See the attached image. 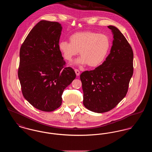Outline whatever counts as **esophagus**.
<instances>
[{
    "label": "esophagus",
    "mask_w": 152,
    "mask_h": 152,
    "mask_svg": "<svg viewBox=\"0 0 152 152\" xmlns=\"http://www.w3.org/2000/svg\"><path fill=\"white\" fill-rule=\"evenodd\" d=\"M75 73H76V76H79L80 75V72L78 70V69H75Z\"/></svg>",
    "instance_id": "obj_1"
}]
</instances>
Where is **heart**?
Masks as SVG:
<instances>
[{"label":"heart","mask_w":152,"mask_h":152,"mask_svg":"<svg viewBox=\"0 0 152 152\" xmlns=\"http://www.w3.org/2000/svg\"><path fill=\"white\" fill-rule=\"evenodd\" d=\"M69 42H60L58 49L66 61H71L80 51L81 58L76 64L97 67L104 61L110 48V40L104 34L92 31L76 32L69 37Z\"/></svg>","instance_id":"heart-1"}]
</instances>
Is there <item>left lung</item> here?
<instances>
[{
  "label": "left lung",
  "mask_w": 152,
  "mask_h": 152,
  "mask_svg": "<svg viewBox=\"0 0 152 152\" xmlns=\"http://www.w3.org/2000/svg\"><path fill=\"white\" fill-rule=\"evenodd\" d=\"M113 35L110 52L101 65L80 75L83 91V104L96 113L114 108L128 92L133 73V52L120 31L108 26Z\"/></svg>",
  "instance_id": "obj_1"
}]
</instances>
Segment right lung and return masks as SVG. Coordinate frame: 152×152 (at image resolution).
Segmentation results:
<instances>
[{
	"label": "right lung",
	"mask_w": 152,
	"mask_h": 152,
	"mask_svg": "<svg viewBox=\"0 0 152 152\" xmlns=\"http://www.w3.org/2000/svg\"><path fill=\"white\" fill-rule=\"evenodd\" d=\"M62 27L41 20L31 29L20 50L18 77L24 97L35 108L52 112L60 107L64 90L76 78L58 49Z\"/></svg>",
	"instance_id": "obj_1"
}]
</instances>
